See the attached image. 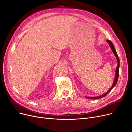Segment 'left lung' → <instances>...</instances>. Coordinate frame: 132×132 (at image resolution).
Instances as JSON below:
<instances>
[{"label":"left lung","mask_w":132,"mask_h":132,"mask_svg":"<svg viewBox=\"0 0 132 132\" xmlns=\"http://www.w3.org/2000/svg\"><path fill=\"white\" fill-rule=\"evenodd\" d=\"M106 42H108V43L109 44V45H110V47H111V49L112 50L113 53L114 55H115V56L117 58V62H118V65H117V68H116V74H115V78H114V81H113V83L111 87L110 88V89L109 90V91L108 92H106V93H104L103 95H102L101 96H98V97H86V98L87 99H100L101 98H103L104 97H105V96H106L111 91V90L114 88V87L116 85L117 82H118V78H119V67H120V60H119V56L117 54V53L116 52V48L113 45V43H112V42L109 40H106Z\"/></svg>","instance_id":"1"}]
</instances>
